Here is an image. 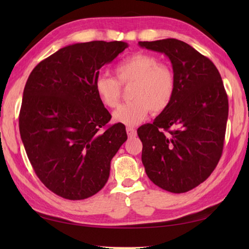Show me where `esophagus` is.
Listing matches in <instances>:
<instances>
[{"label": "esophagus", "mask_w": 249, "mask_h": 249, "mask_svg": "<svg viewBox=\"0 0 249 249\" xmlns=\"http://www.w3.org/2000/svg\"><path fill=\"white\" fill-rule=\"evenodd\" d=\"M126 131H127V135L129 138H134V137L137 136V131L134 127H127L126 128Z\"/></svg>", "instance_id": "obj_1"}]
</instances>
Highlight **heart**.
Masks as SVG:
<instances>
[{"mask_svg": "<svg viewBox=\"0 0 249 249\" xmlns=\"http://www.w3.org/2000/svg\"><path fill=\"white\" fill-rule=\"evenodd\" d=\"M116 79L99 73L94 89L103 105L115 108L121 97V84L133 83L129 103L120 106L113 112V121L131 126L143 120L150 110L160 113L170 106L176 94L177 79L172 68L160 63L149 53H136L125 57L115 66Z\"/></svg>", "mask_w": 249, "mask_h": 249, "instance_id": "1", "label": "heart"}]
</instances>
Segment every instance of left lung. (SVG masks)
Masks as SVG:
<instances>
[{
    "instance_id": "left-lung-1",
    "label": "left lung",
    "mask_w": 249,
    "mask_h": 249,
    "mask_svg": "<svg viewBox=\"0 0 249 249\" xmlns=\"http://www.w3.org/2000/svg\"><path fill=\"white\" fill-rule=\"evenodd\" d=\"M166 54L177 79L170 106L138 128L142 163L151 181L181 194L204 182L223 154L228 96L213 62L182 40L139 41Z\"/></svg>"
}]
</instances>
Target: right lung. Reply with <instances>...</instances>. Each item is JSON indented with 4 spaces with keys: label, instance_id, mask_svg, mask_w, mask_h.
Returning <instances> with one entry per match:
<instances>
[{
    "label": "right lung",
    "instance_id": "obj_1",
    "mask_svg": "<svg viewBox=\"0 0 249 249\" xmlns=\"http://www.w3.org/2000/svg\"><path fill=\"white\" fill-rule=\"evenodd\" d=\"M127 47L104 40L66 46L37 64L25 83L21 140L36 176L62 198L98 193L111 160L127 140L123 124L106 127L111 114L94 89L100 68Z\"/></svg>",
    "mask_w": 249,
    "mask_h": 249
}]
</instances>
